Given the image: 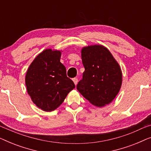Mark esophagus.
I'll list each match as a JSON object with an SVG mask.
<instances>
[{"instance_id": "esophagus-1", "label": "esophagus", "mask_w": 151, "mask_h": 151, "mask_svg": "<svg viewBox=\"0 0 151 151\" xmlns=\"http://www.w3.org/2000/svg\"><path fill=\"white\" fill-rule=\"evenodd\" d=\"M73 82H74V84H75V85H76V84H77V83H78V78H73Z\"/></svg>"}]
</instances>
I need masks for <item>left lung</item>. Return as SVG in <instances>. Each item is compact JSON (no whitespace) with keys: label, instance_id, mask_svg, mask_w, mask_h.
<instances>
[{"label":"left lung","instance_id":"1","mask_svg":"<svg viewBox=\"0 0 151 151\" xmlns=\"http://www.w3.org/2000/svg\"><path fill=\"white\" fill-rule=\"evenodd\" d=\"M81 55L85 70L78 91L95 106L110 104L122 86L120 66L109 49L100 45L83 47Z\"/></svg>","mask_w":151,"mask_h":151}]
</instances>
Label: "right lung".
I'll return each instance as SVG.
<instances>
[{"instance_id": "obj_1", "label": "right lung", "mask_w": 151, "mask_h": 151, "mask_svg": "<svg viewBox=\"0 0 151 151\" xmlns=\"http://www.w3.org/2000/svg\"><path fill=\"white\" fill-rule=\"evenodd\" d=\"M61 51L45 49L29 67L25 76L28 94L33 102L45 111H52L75 88L60 63Z\"/></svg>"}]
</instances>
